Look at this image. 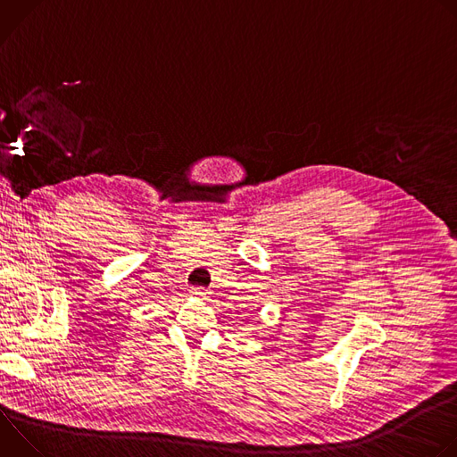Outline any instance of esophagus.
<instances>
[{
    "instance_id": "esophagus-1",
    "label": "esophagus",
    "mask_w": 457,
    "mask_h": 457,
    "mask_svg": "<svg viewBox=\"0 0 457 457\" xmlns=\"http://www.w3.org/2000/svg\"><path fill=\"white\" fill-rule=\"evenodd\" d=\"M191 295L195 296V298H208V289H204V287H193L191 289Z\"/></svg>"
}]
</instances>
